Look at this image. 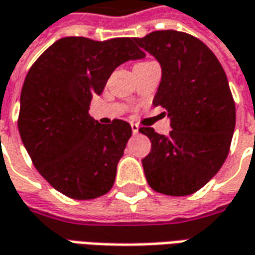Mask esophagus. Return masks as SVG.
I'll list each match as a JSON object with an SVG mask.
<instances>
[{"instance_id":"esophagus-1","label":"esophagus","mask_w":255,"mask_h":255,"mask_svg":"<svg viewBox=\"0 0 255 255\" xmlns=\"http://www.w3.org/2000/svg\"><path fill=\"white\" fill-rule=\"evenodd\" d=\"M131 129H132V132H134V134H136V132H138V129H139V127H138L136 124H131Z\"/></svg>"}]
</instances>
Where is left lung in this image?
<instances>
[{
  "label": "left lung",
  "mask_w": 255,
  "mask_h": 255,
  "mask_svg": "<svg viewBox=\"0 0 255 255\" xmlns=\"http://www.w3.org/2000/svg\"><path fill=\"white\" fill-rule=\"evenodd\" d=\"M135 42L161 63L152 104L162 107L172 127L168 135L139 128L151 141L142 159L145 178L155 192L192 195L219 172L230 151L236 106L227 76L215 53L185 32L155 31Z\"/></svg>",
  "instance_id": "8db88e82"
}]
</instances>
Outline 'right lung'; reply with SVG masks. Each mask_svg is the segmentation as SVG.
Returning a JSON list of instances; mask_svg holds the SVG:
<instances>
[{
    "label": "right lung",
    "instance_id": "1",
    "mask_svg": "<svg viewBox=\"0 0 255 255\" xmlns=\"http://www.w3.org/2000/svg\"><path fill=\"white\" fill-rule=\"evenodd\" d=\"M145 53L135 38L56 40L33 63L21 92L18 129L32 163L53 188L77 200L100 198L114 185L131 136L123 120L100 124L90 101L114 69Z\"/></svg>",
    "mask_w": 255,
    "mask_h": 255
}]
</instances>
